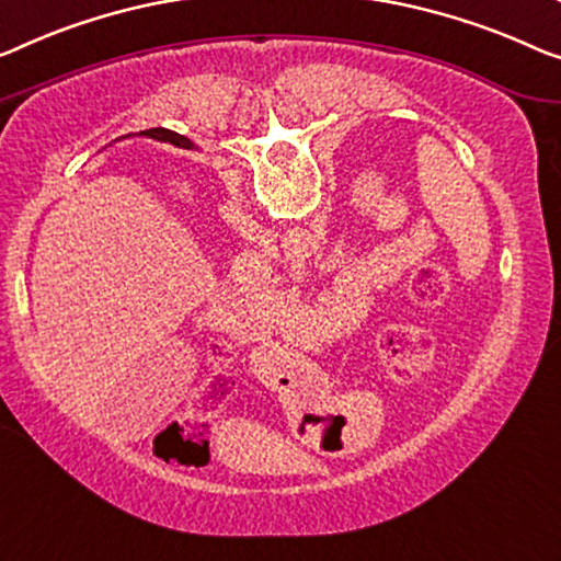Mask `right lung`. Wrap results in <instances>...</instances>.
Returning a JSON list of instances; mask_svg holds the SVG:
<instances>
[{
  "instance_id": "right-lung-1",
  "label": "right lung",
  "mask_w": 561,
  "mask_h": 561,
  "mask_svg": "<svg viewBox=\"0 0 561 561\" xmlns=\"http://www.w3.org/2000/svg\"><path fill=\"white\" fill-rule=\"evenodd\" d=\"M144 136H150V138H156V140H165V144H173V146H181V148H194V144H191L188 138H183V136H179V133L165 130V128L144 130Z\"/></svg>"
}]
</instances>
